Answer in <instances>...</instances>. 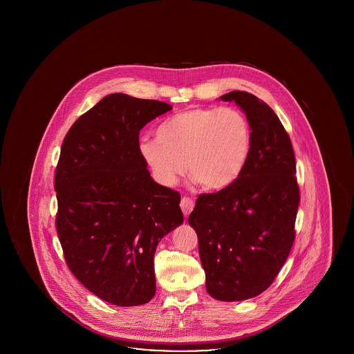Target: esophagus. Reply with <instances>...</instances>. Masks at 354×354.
Segmentation results:
<instances>
[{
    "label": "esophagus",
    "instance_id": "esophagus-1",
    "mask_svg": "<svg viewBox=\"0 0 354 354\" xmlns=\"http://www.w3.org/2000/svg\"><path fill=\"white\" fill-rule=\"evenodd\" d=\"M194 207H195V203L192 199H189V198H182V201H180V208H182V211H183V214H185V216L187 215H189L191 214V211L194 209Z\"/></svg>",
    "mask_w": 354,
    "mask_h": 354
}]
</instances>
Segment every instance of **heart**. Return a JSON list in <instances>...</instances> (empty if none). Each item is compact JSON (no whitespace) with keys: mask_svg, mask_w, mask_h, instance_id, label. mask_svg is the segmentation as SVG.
Masks as SVG:
<instances>
[{"mask_svg":"<svg viewBox=\"0 0 354 354\" xmlns=\"http://www.w3.org/2000/svg\"><path fill=\"white\" fill-rule=\"evenodd\" d=\"M250 152V122L234 107L185 110L163 120L156 139L139 142V153L158 183L172 187L187 167L192 180L209 191L232 185Z\"/></svg>","mask_w":354,"mask_h":354,"instance_id":"1","label":"heart"}]
</instances>
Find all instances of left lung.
Segmentation results:
<instances>
[{
  "instance_id": "1",
  "label": "left lung",
  "mask_w": 354,
  "mask_h": 354,
  "mask_svg": "<svg viewBox=\"0 0 354 354\" xmlns=\"http://www.w3.org/2000/svg\"><path fill=\"white\" fill-rule=\"evenodd\" d=\"M251 126V152L241 175L215 194H202L188 223L196 231L207 292L220 301L263 293L295 241L300 202L290 139L267 103L231 91Z\"/></svg>"
}]
</instances>
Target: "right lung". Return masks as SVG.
<instances>
[{"label": "right lung", "mask_w": 354, "mask_h": 354, "mask_svg": "<svg viewBox=\"0 0 354 354\" xmlns=\"http://www.w3.org/2000/svg\"><path fill=\"white\" fill-rule=\"evenodd\" d=\"M171 109L114 93L77 119L62 143L54 188L66 263L118 306L151 300L156 247L183 223L179 192L155 183L139 153V131Z\"/></svg>", "instance_id": "obj_1"}]
</instances>
